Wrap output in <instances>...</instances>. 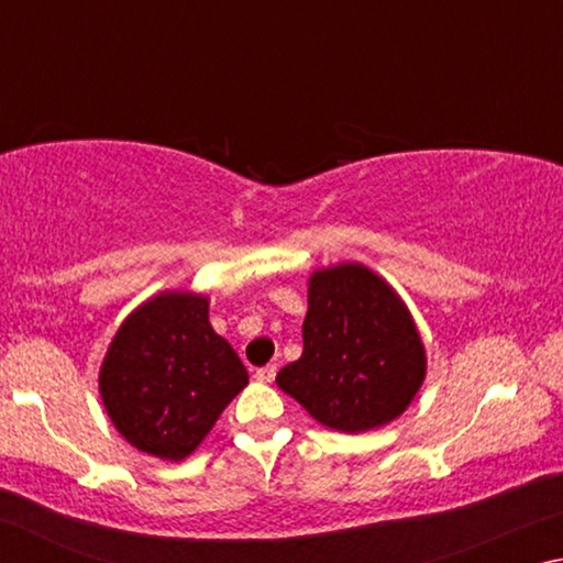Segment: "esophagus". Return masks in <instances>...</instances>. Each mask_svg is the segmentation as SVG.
Listing matches in <instances>:
<instances>
[{"label":"esophagus","instance_id":"esophagus-1","mask_svg":"<svg viewBox=\"0 0 563 563\" xmlns=\"http://www.w3.org/2000/svg\"><path fill=\"white\" fill-rule=\"evenodd\" d=\"M275 375H278V367L265 365V367L258 369V373H255V379H261V383H273Z\"/></svg>","mask_w":563,"mask_h":563}]
</instances>
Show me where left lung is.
<instances>
[{
    "mask_svg": "<svg viewBox=\"0 0 563 563\" xmlns=\"http://www.w3.org/2000/svg\"><path fill=\"white\" fill-rule=\"evenodd\" d=\"M424 345L405 302L365 265L312 273L302 355L275 383L330 430L393 422L424 379Z\"/></svg>",
    "mask_w": 563,
    "mask_h": 563,
    "instance_id": "left-lung-1",
    "label": "left lung"
}]
</instances>
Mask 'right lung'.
Wrapping results in <instances>:
<instances>
[{
	"mask_svg": "<svg viewBox=\"0 0 563 563\" xmlns=\"http://www.w3.org/2000/svg\"><path fill=\"white\" fill-rule=\"evenodd\" d=\"M247 385V369L208 322V300L164 292L133 310L103 357V407L136 450L180 462Z\"/></svg>",
	"mask_w": 563,
	"mask_h": 563,
	"instance_id": "right-lung-1",
	"label": "right lung"
}]
</instances>
